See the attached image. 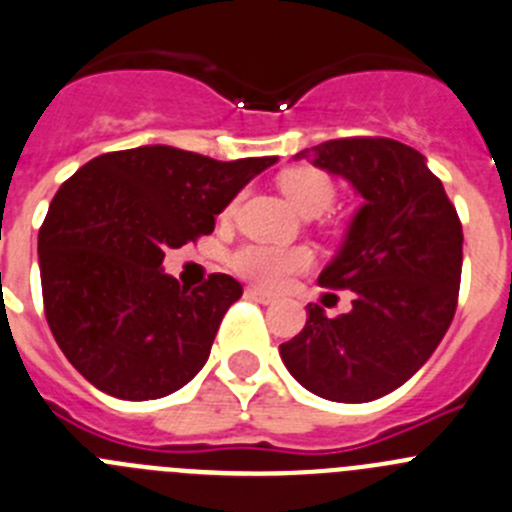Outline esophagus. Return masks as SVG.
I'll return each instance as SVG.
<instances>
[{
	"mask_svg": "<svg viewBox=\"0 0 512 512\" xmlns=\"http://www.w3.org/2000/svg\"><path fill=\"white\" fill-rule=\"evenodd\" d=\"M245 295L250 300H257V303H262V305H270V303H275V298H272L270 293H265V290H257V288H247L245 290Z\"/></svg>",
	"mask_w": 512,
	"mask_h": 512,
	"instance_id": "1",
	"label": "esophagus"
}]
</instances>
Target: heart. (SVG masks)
<instances>
[{
  "mask_svg": "<svg viewBox=\"0 0 512 512\" xmlns=\"http://www.w3.org/2000/svg\"><path fill=\"white\" fill-rule=\"evenodd\" d=\"M280 189L285 199L300 214H321L336 197L333 181L323 171L290 169L280 176ZM313 262V255L305 247H278V245H245L234 250L229 265L237 275L262 288H280L295 272L305 270Z\"/></svg>",
  "mask_w": 512,
  "mask_h": 512,
  "instance_id": "obj_1",
  "label": "heart"
}]
</instances>
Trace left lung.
Segmentation results:
<instances>
[{
	"label": "left lung",
	"mask_w": 512,
	"mask_h": 512,
	"mask_svg": "<svg viewBox=\"0 0 512 512\" xmlns=\"http://www.w3.org/2000/svg\"><path fill=\"white\" fill-rule=\"evenodd\" d=\"M305 159L341 176L364 204L318 283L351 288L353 308L328 318L310 303L305 328L280 346L293 379L343 404L381 399L412 379L455 318L462 224L417 148L391 138H338Z\"/></svg>",
	"instance_id": "1"
}]
</instances>
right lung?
<instances>
[{"label":"right lung","mask_w":512,"mask_h":512,"mask_svg":"<svg viewBox=\"0 0 512 512\" xmlns=\"http://www.w3.org/2000/svg\"><path fill=\"white\" fill-rule=\"evenodd\" d=\"M275 161L154 143L95 156L60 186L37 240L42 300L57 346L95 389L161 399L202 371L242 285L214 272L189 290L164 272V252L212 232Z\"/></svg>","instance_id":"obj_1"}]
</instances>
